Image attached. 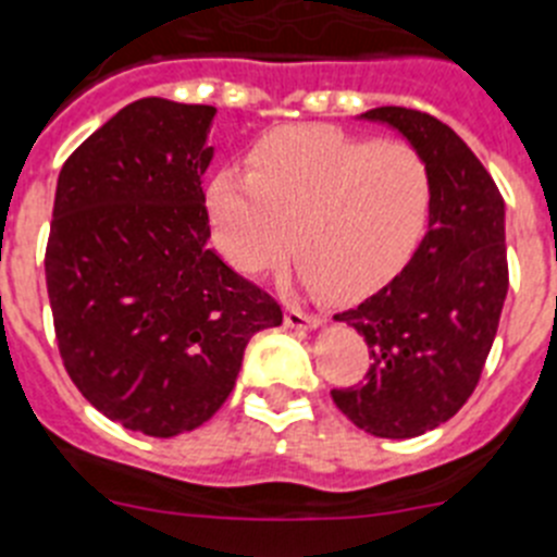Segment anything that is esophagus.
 Masks as SVG:
<instances>
[{"label":"esophagus","instance_id":"1","mask_svg":"<svg viewBox=\"0 0 557 557\" xmlns=\"http://www.w3.org/2000/svg\"><path fill=\"white\" fill-rule=\"evenodd\" d=\"M285 324L294 330H308V327H319L322 324V319L315 313H308V310H302L299 305L288 302L285 305Z\"/></svg>","mask_w":557,"mask_h":557}]
</instances>
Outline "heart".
Here are the masks:
<instances>
[{
    "label": "heart",
    "mask_w": 557,
    "mask_h": 557,
    "mask_svg": "<svg viewBox=\"0 0 557 557\" xmlns=\"http://www.w3.org/2000/svg\"><path fill=\"white\" fill-rule=\"evenodd\" d=\"M433 202V169L419 149L327 124L263 135L249 172L222 169L208 185L210 216L235 267L267 272L297 244L299 283L335 299L388 283L422 244Z\"/></svg>",
    "instance_id": "heart-1"
}]
</instances>
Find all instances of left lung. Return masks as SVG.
<instances>
[{
    "label": "left lung",
    "instance_id": "left-lung-1",
    "mask_svg": "<svg viewBox=\"0 0 557 557\" xmlns=\"http://www.w3.org/2000/svg\"><path fill=\"white\" fill-rule=\"evenodd\" d=\"M428 158L435 202L408 267L369 299L335 313L369 344L363 383L330 397L380 438H413L453 419L478 388L508 294L505 202L474 152L430 113L374 108Z\"/></svg>",
    "mask_w": 557,
    "mask_h": 557
}]
</instances>
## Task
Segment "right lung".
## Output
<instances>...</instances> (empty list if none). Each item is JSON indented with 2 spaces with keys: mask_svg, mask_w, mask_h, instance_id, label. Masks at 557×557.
I'll list each match as a JSON object with an SVG mask.
<instances>
[{
  "mask_svg": "<svg viewBox=\"0 0 557 557\" xmlns=\"http://www.w3.org/2000/svg\"><path fill=\"white\" fill-rule=\"evenodd\" d=\"M216 108L147 97L60 169L44 269L69 377L99 413L172 438L224 405L277 299L208 249Z\"/></svg>",
  "mask_w": 557,
  "mask_h": 557,
  "instance_id": "add662e5",
  "label": "right lung"
}]
</instances>
